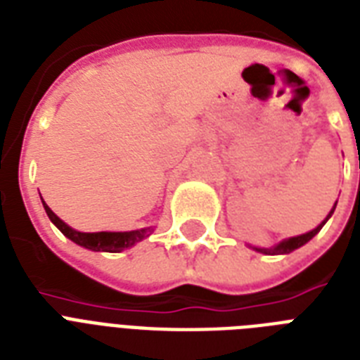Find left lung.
<instances>
[{
	"label": "left lung",
	"instance_id": "left-lung-1",
	"mask_svg": "<svg viewBox=\"0 0 360 360\" xmlns=\"http://www.w3.org/2000/svg\"><path fill=\"white\" fill-rule=\"evenodd\" d=\"M335 208H336V202H335V206H333V210H330V214L335 212ZM330 214L327 215L326 221H323L321 225H318L314 230H310V232H307V234L295 236V238H290V240L281 241V243H278L277 247H271V249H257V251L258 252H264V255H286V252L295 251V249H299V247H301V245H304L307 241L312 240V238H314V236L318 234V232H320L321 226L326 225L327 219H329V217H330Z\"/></svg>",
	"mask_w": 360,
	"mask_h": 360
}]
</instances>
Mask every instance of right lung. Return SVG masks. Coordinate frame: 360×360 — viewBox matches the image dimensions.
<instances>
[{
  "label": "right lung",
  "mask_w": 360,
  "mask_h": 360,
  "mask_svg": "<svg viewBox=\"0 0 360 360\" xmlns=\"http://www.w3.org/2000/svg\"><path fill=\"white\" fill-rule=\"evenodd\" d=\"M44 204V210L50 221L57 229L61 230L63 234L72 240L77 245L85 247V249H91V251H105V252H120L128 249V247L135 245L137 241L145 240L146 236L152 234L154 229H141V230H131V232H77V230L70 229V226L63 223L59 217H57L50 208L48 204L42 200Z\"/></svg>",
  "instance_id": "obj_1"
}]
</instances>
